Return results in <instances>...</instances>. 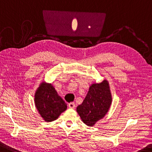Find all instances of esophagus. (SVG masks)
<instances>
[{
	"label": "esophagus",
	"instance_id": "34e87169",
	"mask_svg": "<svg viewBox=\"0 0 152 152\" xmlns=\"http://www.w3.org/2000/svg\"><path fill=\"white\" fill-rule=\"evenodd\" d=\"M68 106H69V108H74L75 107V104L74 102H71V103H69V104H68Z\"/></svg>",
	"mask_w": 152,
	"mask_h": 152
}]
</instances>
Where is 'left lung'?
<instances>
[{"label":"left lung","instance_id":"8db88e82","mask_svg":"<svg viewBox=\"0 0 152 152\" xmlns=\"http://www.w3.org/2000/svg\"><path fill=\"white\" fill-rule=\"evenodd\" d=\"M112 104L109 83L106 79L90 86L86 98L76 111L83 122L89 126H93L99 120L104 118Z\"/></svg>","mask_w":152,"mask_h":152}]
</instances>
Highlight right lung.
Returning <instances> with one entry per match:
<instances>
[{
    "label": "right lung",
    "mask_w": 152,
    "mask_h": 152,
    "mask_svg": "<svg viewBox=\"0 0 152 152\" xmlns=\"http://www.w3.org/2000/svg\"><path fill=\"white\" fill-rule=\"evenodd\" d=\"M34 97L36 108L46 122L57 120L67 108L66 104L51 83L42 81L35 91Z\"/></svg>",
    "instance_id": "right-lung-1"
}]
</instances>
